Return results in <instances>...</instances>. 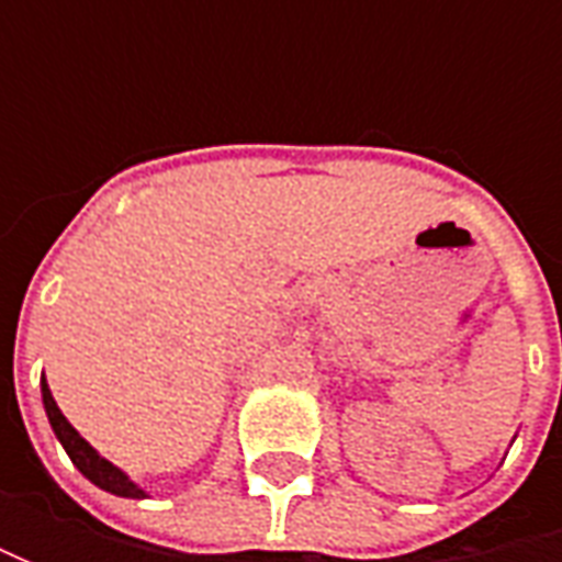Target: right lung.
I'll list each match as a JSON object with an SVG mask.
<instances>
[{
    "mask_svg": "<svg viewBox=\"0 0 562 562\" xmlns=\"http://www.w3.org/2000/svg\"><path fill=\"white\" fill-rule=\"evenodd\" d=\"M40 387H43V406H46V416H49V425H53L55 438L61 441L65 453L71 457V463L80 469V475H83V479H90V482H93L97 487H102V491L115 494V497H146V491L134 485V482L121 472L119 465H112L105 457H99L97 450L77 435L75 425L61 416V409H58V403H55L53 391H49V384H46V378H43V384H40Z\"/></svg>",
    "mask_w": 562,
    "mask_h": 562,
    "instance_id": "1",
    "label": "right lung"
}]
</instances>
